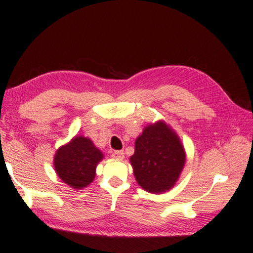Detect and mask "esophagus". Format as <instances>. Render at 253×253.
<instances>
[{
	"label": "esophagus",
	"mask_w": 253,
	"mask_h": 253,
	"mask_svg": "<svg viewBox=\"0 0 253 253\" xmlns=\"http://www.w3.org/2000/svg\"><path fill=\"white\" fill-rule=\"evenodd\" d=\"M111 156H113V158H115V160H123L125 155H124L123 151H115Z\"/></svg>",
	"instance_id": "obj_1"
}]
</instances>
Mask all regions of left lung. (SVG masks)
<instances>
[{"label":"left lung","mask_w":253,"mask_h":253,"mask_svg":"<svg viewBox=\"0 0 253 253\" xmlns=\"http://www.w3.org/2000/svg\"><path fill=\"white\" fill-rule=\"evenodd\" d=\"M129 161L138 185L149 193L161 194L178 181L186 153L176 132L164 121H157L137 137Z\"/></svg>","instance_id":"1"}]
</instances>
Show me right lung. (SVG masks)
Returning <instances> with one entry per match:
<instances>
[{
    "instance_id": "right-lung-1",
    "label": "right lung",
    "mask_w": 253,
    "mask_h": 253,
    "mask_svg": "<svg viewBox=\"0 0 253 253\" xmlns=\"http://www.w3.org/2000/svg\"><path fill=\"white\" fill-rule=\"evenodd\" d=\"M102 158L104 154L90 138L75 136L57 149L53 166L63 183L75 190H83L95 179L97 165Z\"/></svg>"
}]
</instances>
